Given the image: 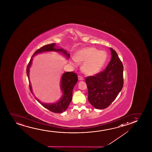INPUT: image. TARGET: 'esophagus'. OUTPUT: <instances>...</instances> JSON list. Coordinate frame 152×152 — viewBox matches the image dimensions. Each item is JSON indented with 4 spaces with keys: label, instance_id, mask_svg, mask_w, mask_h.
<instances>
[{
    "label": "esophagus",
    "instance_id": "obj_1",
    "mask_svg": "<svg viewBox=\"0 0 152 152\" xmlns=\"http://www.w3.org/2000/svg\"><path fill=\"white\" fill-rule=\"evenodd\" d=\"M78 79H79V80H83V77H82L81 76H80V75H79L78 76Z\"/></svg>",
    "mask_w": 152,
    "mask_h": 152
}]
</instances>
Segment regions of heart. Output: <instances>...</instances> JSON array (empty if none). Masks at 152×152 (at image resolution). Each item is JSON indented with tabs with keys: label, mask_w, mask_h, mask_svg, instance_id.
<instances>
[{
	"label": "heart",
	"mask_w": 152,
	"mask_h": 152,
	"mask_svg": "<svg viewBox=\"0 0 152 152\" xmlns=\"http://www.w3.org/2000/svg\"><path fill=\"white\" fill-rule=\"evenodd\" d=\"M107 60V54L104 51H99L94 47H87L78 50L75 53L74 59L71 62L73 66L77 65V62L83 63V69L88 75L99 73Z\"/></svg>",
	"instance_id": "b5f03b06"
}]
</instances>
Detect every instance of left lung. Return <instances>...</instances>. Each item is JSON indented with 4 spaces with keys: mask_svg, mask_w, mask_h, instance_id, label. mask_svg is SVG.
<instances>
[{
    "mask_svg": "<svg viewBox=\"0 0 152 152\" xmlns=\"http://www.w3.org/2000/svg\"><path fill=\"white\" fill-rule=\"evenodd\" d=\"M112 58L104 71L86 78L90 103L97 109L110 105L124 85L123 63L116 52L110 48Z\"/></svg>",
    "mask_w": 152,
    "mask_h": 152,
    "instance_id": "obj_1",
    "label": "left lung"
}]
</instances>
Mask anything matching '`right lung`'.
<instances>
[{"mask_svg":"<svg viewBox=\"0 0 152 152\" xmlns=\"http://www.w3.org/2000/svg\"><path fill=\"white\" fill-rule=\"evenodd\" d=\"M56 44H49L45 46L42 47L37 50H36L34 52L33 56L29 61L28 64L27 65L26 68V73H27V77L29 80V87L30 91L31 94H33L32 90H31V85L30 83L29 80V67H31L32 63V58L36 54L42 53V52H46V51H57L63 53L65 55L67 58H69L70 55L68 53H67L66 51L64 50L63 49L61 48H56L55 47ZM78 81V76L76 73H74L73 72H68L64 73L62 75L61 81V88L62 90L63 95L62 98H61L59 101L56 102V103H44L40 102L39 100L35 98L36 100H37L38 102L42 104V106L45 108L48 109L52 112L56 113H61L64 112L66 110L69 104L72 99L73 96V89L74 87L75 86V84L77 83Z\"/></svg>","mask_w":152,"mask_h":152,"instance_id":"add662e5","label":"right lung"}]
</instances>
